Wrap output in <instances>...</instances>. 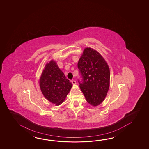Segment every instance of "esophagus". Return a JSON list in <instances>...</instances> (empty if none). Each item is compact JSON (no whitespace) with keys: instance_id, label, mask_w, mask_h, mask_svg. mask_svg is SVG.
Masks as SVG:
<instances>
[{"instance_id":"34e87169","label":"esophagus","mask_w":149,"mask_h":149,"mask_svg":"<svg viewBox=\"0 0 149 149\" xmlns=\"http://www.w3.org/2000/svg\"><path fill=\"white\" fill-rule=\"evenodd\" d=\"M72 83L73 84V85H75L76 82L75 81H72Z\"/></svg>"}]
</instances>
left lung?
<instances>
[{
  "label": "left lung",
  "mask_w": 149,
  "mask_h": 149,
  "mask_svg": "<svg viewBox=\"0 0 149 149\" xmlns=\"http://www.w3.org/2000/svg\"><path fill=\"white\" fill-rule=\"evenodd\" d=\"M83 78L79 87L86 101L96 107L104 100L110 86L109 68L102 55L91 47H86L78 61Z\"/></svg>",
  "instance_id": "8db88e82"
}]
</instances>
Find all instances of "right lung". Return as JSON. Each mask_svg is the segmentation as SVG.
I'll return each mask as SVG.
<instances>
[{"instance_id": "add662e5", "label": "right lung", "mask_w": 149, "mask_h": 149, "mask_svg": "<svg viewBox=\"0 0 149 149\" xmlns=\"http://www.w3.org/2000/svg\"><path fill=\"white\" fill-rule=\"evenodd\" d=\"M39 81L45 98L56 106L63 103L73 86L53 60L46 64Z\"/></svg>"}]
</instances>
